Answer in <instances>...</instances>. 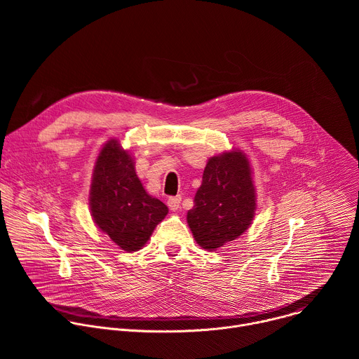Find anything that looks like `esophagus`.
<instances>
[{
  "label": "esophagus",
  "instance_id": "esophagus-1",
  "mask_svg": "<svg viewBox=\"0 0 359 359\" xmlns=\"http://www.w3.org/2000/svg\"><path fill=\"white\" fill-rule=\"evenodd\" d=\"M180 201H182V197L180 196H176V197H169L168 200V206L172 212H176L179 208H180Z\"/></svg>",
  "mask_w": 359,
  "mask_h": 359
}]
</instances>
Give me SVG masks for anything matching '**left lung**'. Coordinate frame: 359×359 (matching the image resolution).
<instances>
[{
    "instance_id": "8db88e82",
    "label": "left lung",
    "mask_w": 359,
    "mask_h": 359,
    "mask_svg": "<svg viewBox=\"0 0 359 359\" xmlns=\"http://www.w3.org/2000/svg\"><path fill=\"white\" fill-rule=\"evenodd\" d=\"M254 210L248 159L243 151L233 150L208 162L187 223L201 248L216 250L248 229Z\"/></svg>"
}]
</instances>
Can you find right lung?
Listing matches in <instances>:
<instances>
[{"label":"right lung","instance_id":"add662e5","mask_svg":"<svg viewBox=\"0 0 359 359\" xmlns=\"http://www.w3.org/2000/svg\"><path fill=\"white\" fill-rule=\"evenodd\" d=\"M90 213L96 226L125 251H136L149 240L169 209L143 189L126 150L108 142L96 159L90 186Z\"/></svg>","mask_w":359,"mask_h":359}]
</instances>
